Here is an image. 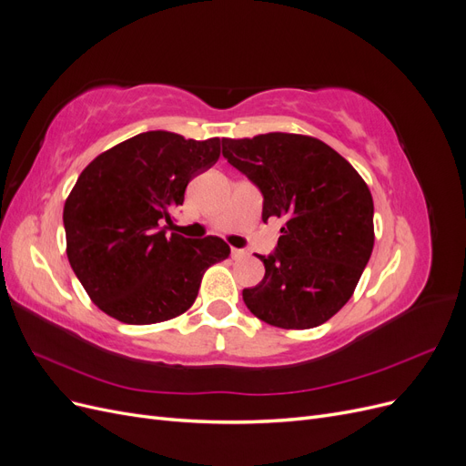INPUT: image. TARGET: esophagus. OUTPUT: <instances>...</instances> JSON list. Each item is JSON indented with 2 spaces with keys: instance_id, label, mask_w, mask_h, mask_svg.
Listing matches in <instances>:
<instances>
[{
  "instance_id": "obj_1",
  "label": "esophagus",
  "mask_w": 466,
  "mask_h": 466,
  "mask_svg": "<svg viewBox=\"0 0 466 466\" xmlns=\"http://www.w3.org/2000/svg\"><path fill=\"white\" fill-rule=\"evenodd\" d=\"M231 257L237 260V258H247V250L243 248H231Z\"/></svg>"
}]
</instances>
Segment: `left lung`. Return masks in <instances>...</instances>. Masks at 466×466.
Here are the masks:
<instances>
[{"instance_id": "8db88e82", "label": "left lung", "mask_w": 466, "mask_h": 466, "mask_svg": "<svg viewBox=\"0 0 466 466\" xmlns=\"http://www.w3.org/2000/svg\"><path fill=\"white\" fill-rule=\"evenodd\" d=\"M223 157L262 194V221L279 218L278 247L250 313L279 329H313L348 303L373 250V198L358 171L317 137L260 134L221 139Z\"/></svg>"}]
</instances>
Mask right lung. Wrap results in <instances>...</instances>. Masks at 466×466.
<instances>
[{
  "instance_id": "obj_1",
  "label": "right lung",
  "mask_w": 466,
  "mask_h": 466,
  "mask_svg": "<svg viewBox=\"0 0 466 466\" xmlns=\"http://www.w3.org/2000/svg\"><path fill=\"white\" fill-rule=\"evenodd\" d=\"M219 137L137 134L93 159L64 206L67 260L93 303L126 324L175 319L192 307L202 276L229 257L219 237L187 238L173 223L188 182L219 159Z\"/></svg>"
}]
</instances>
